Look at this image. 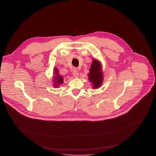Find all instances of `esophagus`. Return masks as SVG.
<instances>
[{
    "mask_svg": "<svg viewBox=\"0 0 156 156\" xmlns=\"http://www.w3.org/2000/svg\"><path fill=\"white\" fill-rule=\"evenodd\" d=\"M73 75L74 76V78H77L79 75V73L77 70L76 69H74L73 71Z\"/></svg>",
    "mask_w": 156,
    "mask_h": 156,
    "instance_id": "obj_1",
    "label": "esophagus"
}]
</instances>
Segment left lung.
Here are the masks:
<instances>
[{
  "mask_svg": "<svg viewBox=\"0 0 156 156\" xmlns=\"http://www.w3.org/2000/svg\"><path fill=\"white\" fill-rule=\"evenodd\" d=\"M88 79L93 84L94 88H98L101 87L103 81L102 70L101 62L94 59L88 73Z\"/></svg>",
  "mask_w": 156,
  "mask_h": 156,
  "instance_id": "obj_1",
  "label": "left lung"
}]
</instances>
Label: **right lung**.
I'll use <instances>...</instances> for the list:
<instances>
[{"mask_svg": "<svg viewBox=\"0 0 156 156\" xmlns=\"http://www.w3.org/2000/svg\"><path fill=\"white\" fill-rule=\"evenodd\" d=\"M55 77L54 78V87H58L60 84L63 83V78L59 74V71L57 68L54 69Z\"/></svg>", "mask_w": 156, "mask_h": 156, "instance_id": "right-lung-1", "label": "right lung"}]
</instances>
